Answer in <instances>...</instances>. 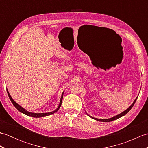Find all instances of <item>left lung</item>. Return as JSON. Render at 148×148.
<instances>
[{
  "label": "left lung",
  "mask_w": 148,
  "mask_h": 148,
  "mask_svg": "<svg viewBox=\"0 0 148 148\" xmlns=\"http://www.w3.org/2000/svg\"><path fill=\"white\" fill-rule=\"evenodd\" d=\"M137 97H136V99L134 100V102H133L132 103L131 106L129 107V108H127V109L126 110H125V111H124L123 112H121V113H119V114H117V115H116V116H113V117H112V118H107V119H99V118H96L92 117V116H90V115H89L88 114V113H87L86 112V114H87L88 116H89L90 118H93V119H95V120H97V121H99L109 122V121H113V120H115V119H118V118H119L122 117V116H125V114H127V113L130 111V110L132 108V107L134 106V103H136V100H137Z\"/></svg>",
  "instance_id": "obj_1"
}]
</instances>
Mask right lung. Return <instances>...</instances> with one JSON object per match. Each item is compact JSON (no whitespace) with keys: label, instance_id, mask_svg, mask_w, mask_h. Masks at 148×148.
<instances>
[{"label":"right lung","instance_id":"add662e5","mask_svg":"<svg viewBox=\"0 0 148 148\" xmlns=\"http://www.w3.org/2000/svg\"><path fill=\"white\" fill-rule=\"evenodd\" d=\"M7 92L8 94V96L9 97V99H10L11 101L12 102V104L14 105V106L19 111L23 113L24 114L27 115L29 116H31V117H34V118H40V117H45V116H48L49 115H51L52 114H54L56 111H58V110L60 108V106L62 105V99H63V96H64V92H63L62 94V96H61V98L60 100V103H59V105L58 106V108H56L54 111H53L51 112H43V113H39V112H30L29 111H27L25 109H24L23 107H21V106H20L18 104V103L16 102L14 100L12 99V98L11 97V95L9 94V92H8V90L7 89Z\"/></svg>","mask_w":148,"mask_h":148}]
</instances>
